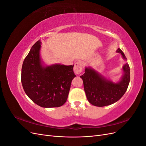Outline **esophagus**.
I'll return each instance as SVG.
<instances>
[{
    "mask_svg": "<svg viewBox=\"0 0 146 146\" xmlns=\"http://www.w3.org/2000/svg\"><path fill=\"white\" fill-rule=\"evenodd\" d=\"M83 68V63L82 61H77L74 64V72L76 74H80L82 71Z\"/></svg>",
    "mask_w": 146,
    "mask_h": 146,
    "instance_id": "1",
    "label": "esophagus"
}]
</instances>
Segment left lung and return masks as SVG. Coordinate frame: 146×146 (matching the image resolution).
I'll return each mask as SVG.
<instances>
[{
	"mask_svg": "<svg viewBox=\"0 0 146 146\" xmlns=\"http://www.w3.org/2000/svg\"><path fill=\"white\" fill-rule=\"evenodd\" d=\"M116 52L120 53L123 59L127 60L120 48H118ZM122 69L124 74L121 81L116 83L107 80L91 68L85 69V73L80 77L90 104L96 107H104L115 103L122 98L129 86L130 77L129 64H125Z\"/></svg>",
	"mask_w": 146,
	"mask_h": 146,
	"instance_id": "left-lung-1",
	"label": "left lung"
}]
</instances>
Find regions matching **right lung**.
Listing matches in <instances>:
<instances>
[{"label":"right lung","mask_w":146,"mask_h":146,"mask_svg":"<svg viewBox=\"0 0 146 146\" xmlns=\"http://www.w3.org/2000/svg\"><path fill=\"white\" fill-rule=\"evenodd\" d=\"M41 41L31 48L22 66L24 90L34 103L44 108L59 107L67 100L70 85L76 77L74 65L43 66L39 55Z\"/></svg>","instance_id":"obj_1"}]
</instances>
